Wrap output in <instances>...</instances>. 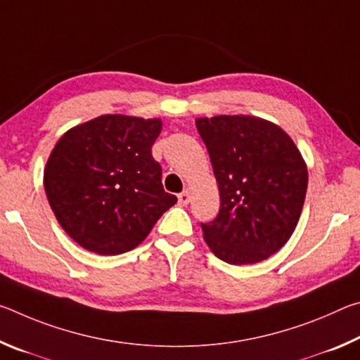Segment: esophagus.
Returning a JSON list of instances; mask_svg holds the SVG:
<instances>
[{
    "label": "esophagus",
    "instance_id": "34e87169",
    "mask_svg": "<svg viewBox=\"0 0 360 360\" xmlns=\"http://www.w3.org/2000/svg\"><path fill=\"white\" fill-rule=\"evenodd\" d=\"M178 200H179V205H182V206L188 205V202H191V192H188V191L181 192V193L178 195Z\"/></svg>",
    "mask_w": 360,
    "mask_h": 360
}]
</instances>
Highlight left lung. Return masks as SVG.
Wrapping results in <instances>:
<instances>
[{"instance_id":"obj_1","label":"left lung","mask_w":360,"mask_h":360,"mask_svg":"<svg viewBox=\"0 0 360 360\" xmlns=\"http://www.w3.org/2000/svg\"><path fill=\"white\" fill-rule=\"evenodd\" d=\"M221 210L202 224L212 254L231 265L257 264L279 251L298 224L308 187L300 150L281 127L254 115L198 117Z\"/></svg>"}]
</instances>
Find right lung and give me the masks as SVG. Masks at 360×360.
Masks as SVG:
<instances>
[{"instance_id": "obj_1", "label": "right lung", "mask_w": 360, "mask_h": 360, "mask_svg": "<svg viewBox=\"0 0 360 360\" xmlns=\"http://www.w3.org/2000/svg\"><path fill=\"white\" fill-rule=\"evenodd\" d=\"M160 119L106 114L70 129L44 168L49 205L79 246L100 255L135 249L178 202L162 186L152 144Z\"/></svg>"}]
</instances>
